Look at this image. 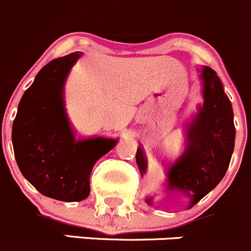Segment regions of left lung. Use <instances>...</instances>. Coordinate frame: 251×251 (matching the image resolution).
Returning <instances> with one entry per match:
<instances>
[{"label": "left lung", "instance_id": "obj_1", "mask_svg": "<svg viewBox=\"0 0 251 251\" xmlns=\"http://www.w3.org/2000/svg\"><path fill=\"white\" fill-rule=\"evenodd\" d=\"M200 71L204 102L187 126L185 150L174 163L168 165L165 180V193L185 196L190 201L188 209L214 190L225 176L236 138L232 105L220 78L209 66H203ZM136 164L143 176L147 159L141 146L136 151ZM152 202L153 198H146L149 205Z\"/></svg>", "mask_w": 251, "mask_h": 251}]
</instances>
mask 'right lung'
I'll use <instances>...</instances> for the list:
<instances>
[{
  "label": "right lung",
  "mask_w": 251,
  "mask_h": 251,
  "mask_svg": "<svg viewBox=\"0 0 251 251\" xmlns=\"http://www.w3.org/2000/svg\"><path fill=\"white\" fill-rule=\"evenodd\" d=\"M81 51L54 59L25 90L13 122L15 161L38 192L63 202L89 196V177L99 158L117 139H76L64 104V86Z\"/></svg>",
  "instance_id": "right-lung-1"
}]
</instances>
